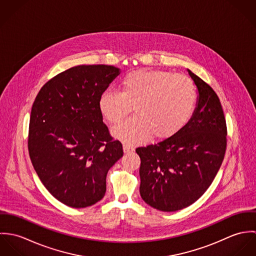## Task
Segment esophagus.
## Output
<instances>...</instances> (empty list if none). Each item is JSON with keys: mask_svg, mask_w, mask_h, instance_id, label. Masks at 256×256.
<instances>
[{"mask_svg": "<svg viewBox=\"0 0 256 256\" xmlns=\"http://www.w3.org/2000/svg\"><path fill=\"white\" fill-rule=\"evenodd\" d=\"M123 150H124L125 154H128V152H133V150H134V148L129 146V145H123Z\"/></svg>", "mask_w": 256, "mask_h": 256, "instance_id": "34e87169", "label": "esophagus"}]
</instances>
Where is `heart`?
I'll use <instances>...</instances> for the list:
<instances>
[{
  "label": "heart",
  "instance_id": "obj_1",
  "mask_svg": "<svg viewBox=\"0 0 256 256\" xmlns=\"http://www.w3.org/2000/svg\"><path fill=\"white\" fill-rule=\"evenodd\" d=\"M120 92L106 90L98 106L104 117L118 125L131 112L136 116L113 129V136L126 144L146 142L152 135L166 139L191 117L196 104V86L191 78L160 70H138L127 74Z\"/></svg>",
  "mask_w": 256,
  "mask_h": 256
}]
</instances>
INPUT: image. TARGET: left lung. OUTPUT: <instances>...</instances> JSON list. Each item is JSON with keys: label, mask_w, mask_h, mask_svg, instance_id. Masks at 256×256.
<instances>
[{"label": "left lung", "mask_w": 256, "mask_h": 256, "mask_svg": "<svg viewBox=\"0 0 256 256\" xmlns=\"http://www.w3.org/2000/svg\"><path fill=\"white\" fill-rule=\"evenodd\" d=\"M187 71L199 94L192 117L174 136L136 148L141 158V197L164 212L186 208L205 193L226 148V124L217 94Z\"/></svg>", "instance_id": "left-lung-1"}]
</instances>
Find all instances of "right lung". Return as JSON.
I'll list each match as a JSON object with an SVG mask.
<instances>
[{
	"mask_svg": "<svg viewBox=\"0 0 256 256\" xmlns=\"http://www.w3.org/2000/svg\"><path fill=\"white\" fill-rule=\"evenodd\" d=\"M119 74L108 65L76 66L49 80L32 104L28 142L32 166L46 189L69 207L102 200L106 174L123 156L98 106Z\"/></svg>",
	"mask_w": 256,
	"mask_h": 256,
	"instance_id": "add662e5",
	"label": "right lung"
}]
</instances>
